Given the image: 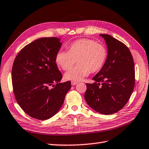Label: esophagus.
Instances as JSON below:
<instances>
[{
	"label": "esophagus",
	"instance_id": "34e87169",
	"mask_svg": "<svg viewBox=\"0 0 149 149\" xmlns=\"http://www.w3.org/2000/svg\"><path fill=\"white\" fill-rule=\"evenodd\" d=\"M71 84H72V86H75V85H76V84H77V82H74V81H72Z\"/></svg>",
	"mask_w": 149,
	"mask_h": 149
}]
</instances>
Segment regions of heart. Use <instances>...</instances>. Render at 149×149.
Segmentation results:
<instances>
[{
  "label": "heart",
  "instance_id": "b5f03b06",
  "mask_svg": "<svg viewBox=\"0 0 149 149\" xmlns=\"http://www.w3.org/2000/svg\"><path fill=\"white\" fill-rule=\"evenodd\" d=\"M107 59L105 46L94 40L81 39L72 42L68 51L60 49L55 61L63 70H67L77 62L79 65L66 72V80L78 82L88 76L90 72H97L103 68Z\"/></svg>",
  "mask_w": 149,
  "mask_h": 149
}]
</instances>
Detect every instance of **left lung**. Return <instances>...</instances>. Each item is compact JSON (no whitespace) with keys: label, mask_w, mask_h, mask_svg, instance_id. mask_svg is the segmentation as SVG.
Segmentation results:
<instances>
[{"label":"left lung","mask_w":149,"mask_h":149,"mask_svg":"<svg viewBox=\"0 0 149 149\" xmlns=\"http://www.w3.org/2000/svg\"><path fill=\"white\" fill-rule=\"evenodd\" d=\"M105 40L107 59L103 68L86 83L84 99L93 110L102 114L118 112L127 103L135 84V68L129 49L110 35L100 34Z\"/></svg>","instance_id":"8db88e82"}]
</instances>
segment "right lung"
I'll return each mask as SVG.
<instances>
[{
	"label": "right lung",
	"instance_id": "right-lung-1",
	"mask_svg": "<svg viewBox=\"0 0 149 149\" xmlns=\"http://www.w3.org/2000/svg\"><path fill=\"white\" fill-rule=\"evenodd\" d=\"M62 44L57 37L40 38L23 48L14 61L11 79L16 100L28 115L39 120L56 114L71 88L70 81L60 83L63 75L55 63Z\"/></svg>",
	"mask_w": 149,
	"mask_h": 149
}]
</instances>
